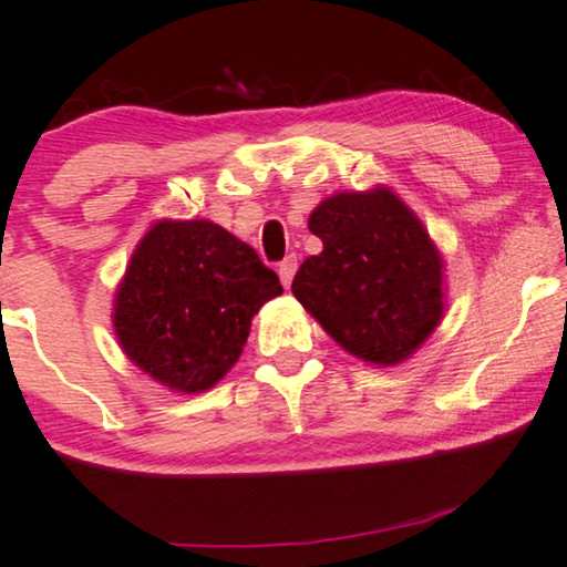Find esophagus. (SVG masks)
I'll list each match as a JSON object with an SVG mask.
<instances>
[{"mask_svg":"<svg viewBox=\"0 0 567 567\" xmlns=\"http://www.w3.org/2000/svg\"><path fill=\"white\" fill-rule=\"evenodd\" d=\"M295 272H298V257H295V255L285 257V259L280 261V267H277V275H280V280H282L285 287H290Z\"/></svg>","mask_w":567,"mask_h":567,"instance_id":"34e87169","label":"esophagus"}]
</instances>
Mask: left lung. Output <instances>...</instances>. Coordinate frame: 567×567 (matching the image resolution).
Returning a JSON list of instances; mask_svg holds the SVG:
<instances>
[{
	"instance_id": "left-lung-1",
	"label": "left lung",
	"mask_w": 567,
	"mask_h": 567,
	"mask_svg": "<svg viewBox=\"0 0 567 567\" xmlns=\"http://www.w3.org/2000/svg\"><path fill=\"white\" fill-rule=\"evenodd\" d=\"M308 226L323 251L302 261L292 295L353 357L400 364L443 318V261L417 216L377 188L331 196Z\"/></svg>"
}]
</instances>
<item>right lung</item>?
Returning <instances> with one entry per match:
<instances>
[{
	"mask_svg": "<svg viewBox=\"0 0 567 567\" xmlns=\"http://www.w3.org/2000/svg\"><path fill=\"white\" fill-rule=\"evenodd\" d=\"M280 292V277L218 224L159 221L116 290V338L159 384L203 392L236 364L255 312Z\"/></svg>",
	"mask_w": 567,
	"mask_h": 567,
	"instance_id": "1",
	"label": "right lung"
}]
</instances>
